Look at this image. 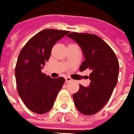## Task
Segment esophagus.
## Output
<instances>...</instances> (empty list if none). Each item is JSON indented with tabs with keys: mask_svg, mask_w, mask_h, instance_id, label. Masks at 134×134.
<instances>
[{
	"mask_svg": "<svg viewBox=\"0 0 134 134\" xmlns=\"http://www.w3.org/2000/svg\"><path fill=\"white\" fill-rule=\"evenodd\" d=\"M72 81V79L70 77H66L65 78V81L66 82H70V81Z\"/></svg>",
	"mask_w": 134,
	"mask_h": 134,
	"instance_id": "obj_1",
	"label": "esophagus"
}]
</instances>
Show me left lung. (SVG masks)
Masks as SVG:
<instances>
[{
  "instance_id": "8db88e82",
  "label": "left lung",
  "mask_w": 134,
  "mask_h": 134,
  "mask_svg": "<svg viewBox=\"0 0 134 134\" xmlns=\"http://www.w3.org/2000/svg\"><path fill=\"white\" fill-rule=\"evenodd\" d=\"M67 37L81 47L85 60L79 70H90V83L72 96L77 110L84 115H93L104 107L118 81L119 64L113 49L100 37L93 34L71 32Z\"/></svg>"
}]
</instances>
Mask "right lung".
Instances as JSON below:
<instances>
[{"label":"right lung","mask_w":134,"mask_h":134,"mask_svg":"<svg viewBox=\"0 0 134 134\" xmlns=\"http://www.w3.org/2000/svg\"><path fill=\"white\" fill-rule=\"evenodd\" d=\"M69 31L47 29L30 38L19 53L15 66L18 93L26 107L38 114L53 108L64 78L52 79L41 72L51 55L53 45Z\"/></svg>","instance_id":"1"}]
</instances>
